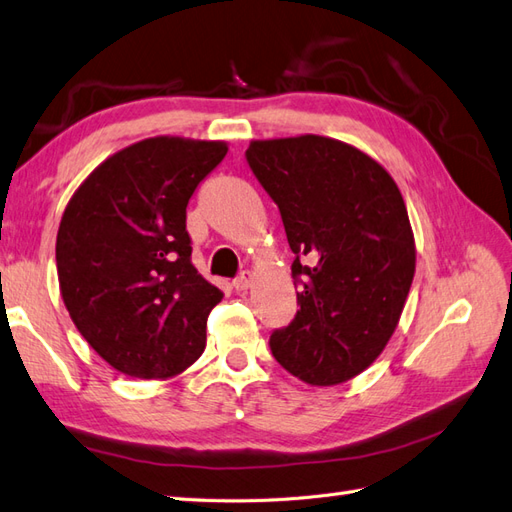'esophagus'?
I'll return each instance as SVG.
<instances>
[{
	"instance_id": "1",
	"label": "esophagus",
	"mask_w": 512,
	"mask_h": 512,
	"mask_svg": "<svg viewBox=\"0 0 512 512\" xmlns=\"http://www.w3.org/2000/svg\"><path fill=\"white\" fill-rule=\"evenodd\" d=\"M232 286H234V288H237V290H239V293H241V290H247V288H250V286H252V273H250V271H243L241 275H237V278H234Z\"/></svg>"
}]
</instances>
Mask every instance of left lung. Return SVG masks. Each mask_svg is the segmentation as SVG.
Returning a JSON list of instances; mask_svg holds the SVG:
<instances>
[{
	"instance_id": "1",
	"label": "left lung",
	"mask_w": 512,
	"mask_h": 512,
	"mask_svg": "<svg viewBox=\"0 0 512 512\" xmlns=\"http://www.w3.org/2000/svg\"><path fill=\"white\" fill-rule=\"evenodd\" d=\"M245 159L295 254L299 310L271 353L310 385L349 381L385 349L416 273L403 196L375 159L331 137L256 140Z\"/></svg>"
}]
</instances>
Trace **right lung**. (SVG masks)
Wrapping results in <instances>:
<instances>
[{"instance_id": "obj_1", "label": "right lung", "mask_w": 512, "mask_h": 512, "mask_svg": "<svg viewBox=\"0 0 512 512\" xmlns=\"http://www.w3.org/2000/svg\"><path fill=\"white\" fill-rule=\"evenodd\" d=\"M224 142L150 137L105 159L62 215L55 260L64 306L109 366L168 379L206 344L224 293L191 265L187 204Z\"/></svg>"}]
</instances>
